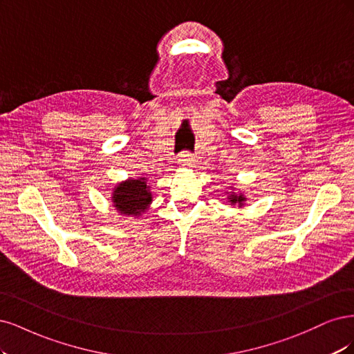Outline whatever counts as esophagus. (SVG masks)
I'll return each mask as SVG.
<instances>
[{"mask_svg":"<svg viewBox=\"0 0 354 354\" xmlns=\"http://www.w3.org/2000/svg\"><path fill=\"white\" fill-rule=\"evenodd\" d=\"M179 163L182 165V166H192V163H194V160H196V158H194V154L192 153H189V151H182L180 154H179Z\"/></svg>","mask_w":354,"mask_h":354,"instance_id":"esophagus-1","label":"esophagus"}]
</instances>
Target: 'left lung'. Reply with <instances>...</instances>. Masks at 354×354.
I'll list each match as a JSON object with an SVG mask.
<instances>
[{
  "instance_id": "1",
  "label": "left lung",
  "mask_w": 354,
  "mask_h": 354,
  "mask_svg": "<svg viewBox=\"0 0 354 354\" xmlns=\"http://www.w3.org/2000/svg\"><path fill=\"white\" fill-rule=\"evenodd\" d=\"M230 201L232 203V204H235V203H238V204H243V201H244V197L243 196H234V194H231L230 196Z\"/></svg>"
}]
</instances>
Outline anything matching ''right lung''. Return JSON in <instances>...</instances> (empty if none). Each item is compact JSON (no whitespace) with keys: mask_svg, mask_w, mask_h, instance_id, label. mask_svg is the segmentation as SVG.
<instances>
[{"mask_svg":"<svg viewBox=\"0 0 354 354\" xmlns=\"http://www.w3.org/2000/svg\"><path fill=\"white\" fill-rule=\"evenodd\" d=\"M115 207L123 214H138L144 212L151 201V194L148 192L145 179H131L120 184L113 192Z\"/></svg>","mask_w":354,"mask_h":354,"instance_id":"add662e5","label":"right lung"}]
</instances>
